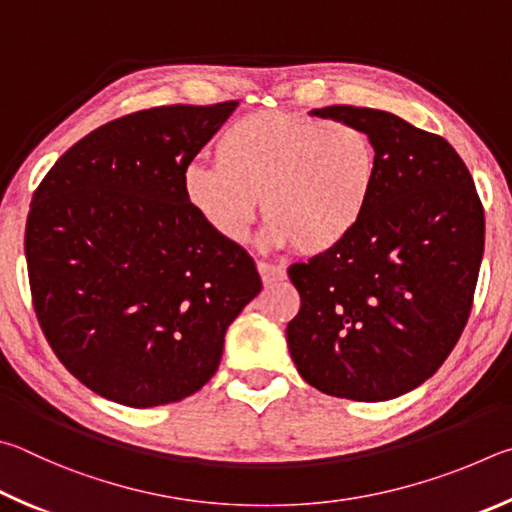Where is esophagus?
I'll list each match as a JSON object with an SVG mask.
<instances>
[{
  "label": "esophagus",
  "mask_w": 512,
  "mask_h": 512,
  "mask_svg": "<svg viewBox=\"0 0 512 512\" xmlns=\"http://www.w3.org/2000/svg\"><path fill=\"white\" fill-rule=\"evenodd\" d=\"M256 267H258V274H261V279H263L265 285L285 281V276H288V272H285V267H281V265H272V263L258 261Z\"/></svg>",
  "instance_id": "1"
}]
</instances>
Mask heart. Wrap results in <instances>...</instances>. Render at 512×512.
Here are the masks:
<instances>
[{"label":"heart","instance_id":"heart-1","mask_svg":"<svg viewBox=\"0 0 512 512\" xmlns=\"http://www.w3.org/2000/svg\"><path fill=\"white\" fill-rule=\"evenodd\" d=\"M215 164L186 166L193 213L229 242L245 240L258 197L267 238L301 254H324L362 222L378 182V150L353 123L256 112L229 123L213 146Z\"/></svg>","mask_w":512,"mask_h":512}]
</instances>
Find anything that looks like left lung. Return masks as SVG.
Returning a JSON list of instances; mask_svg holds the SVG:
<instances>
[{"mask_svg": "<svg viewBox=\"0 0 512 512\" xmlns=\"http://www.w3.org/2000/svg\"><path fill=\"white\" fill-rule=\"evenodd\" d=\"M310 114L369 132L378 182L351 236L288 270L301 294L285 330L290 355L328 396L398 398L432 378L468 324L483 206L468 166L438 134L371 107Z\"/></svg>", "mask_w": 512, "mask_h": 512, "instance_id": "obj_1", "label": "left lung"}]
</instances>
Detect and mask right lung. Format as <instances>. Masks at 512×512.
<instances>
[{
  "instance_id": "obj_1",
  "label": "right lung",
  "mask_w": 512,
  "mask_h": 512,
  "mask_svg": "<svg viewBox=\"0 0 512 512\" xmlns=\"http://www.w3.org/2000/svg\"><path fill=\"white\" fill-rule=\"evenodd\" d=\"M238 101L164 105L74 143L26 218L33 308L58 360L98 396L157 407L200 391L263 283L251 256L197 218L186 166Z\"/></svg>"
}]
</instances>
